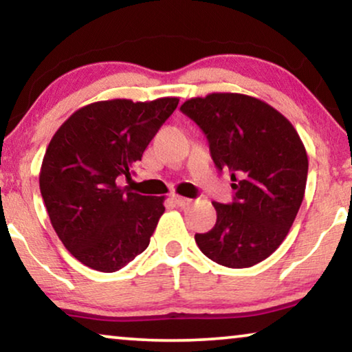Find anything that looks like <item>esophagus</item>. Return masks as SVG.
I'll return each mask as SVG.
<instances>
[{"label":"esophagus","instance_id":"34e87169","mask_svg":"<svg viewBox=\"0 0 352 352\" xmlns=\"http://www.w3.org/2000/svg\"><path fill=\"white\" fill-rule=\"evenodd\" d=\"M172 199H173V203L179 206V208H186V206H190L191 203H193V199L184 198V196H179V195H173Z\"/></svg>","mask_w":352,"mask_h":352}]
</instances>
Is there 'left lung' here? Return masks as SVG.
<instances>
[{
    "mask_svg": "<svg viewBox=\"0 0 352 352\" xmlns=\"http://www.w3.org/2000/svg\"><path fill=\"white\" fill-rule=\"evenodd\" d=\"M180 111L209 142L219 170L232 172L233 203H212L217 222L196 233V245L220 265L243 269L264 261L282 245L301 208L307 154L287 117L241 93L191 98Z\"/></svg>",
    "mask_w": 352,
    "mask_h": 352,
    "instance_id": "8db88e82",
    "label": "left lung"
}]
</instances>
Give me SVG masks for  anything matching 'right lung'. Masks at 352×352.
Returning <instances> with one entry per match:
<instances>
[{
	"label": "right lung",
	"mask_w": 352,
	"mask_h": 352,
	"mask_svg": "<svg viewBox=\"0 0 352 352\" xmlns=\"http://www.w3.org/2000/svg\"><path fill=\"white\" fill-rule=\"evenodd\" d=\"M179 104L107 100L75 111L46 148L40 191L51 225L82 264L116 272L146 250L164 214V196L120 186Z\"/></svg>",
	"instance_id": "add662e5"
}]
</instances>
